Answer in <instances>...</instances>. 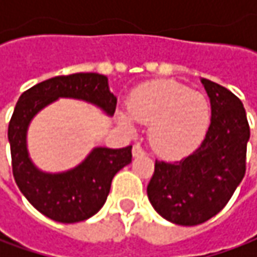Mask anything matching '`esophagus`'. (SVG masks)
Segmentation results:
<instances>
[{"mask_svg": "<svg viewBox=\"0 0 257 257\" xmlns=\"http://www.w3.org/2000/svg\"><path fill=\"white\" fill-rule=\"evenodd\" d=\"M146 152H144V149L140 146V144H134L133 146V156L134 157H140V156H144Z\"/></svg>", "mask_w": 257, "mask_h": 257, "instance_id": "obj_1", "label": "esophagus"}]
</instances>
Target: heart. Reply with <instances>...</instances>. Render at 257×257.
Listing matches in <instances>:
<instances>
[{
    "label": "heart",
    "mask_w": 257,
    "mask_h": 257,
    "mask_svg": "<svg viewBox=\"0 0 257 257\" xmlns=\"http://www.w3.org/2000/svg\"><path fill=\"white\" fill-rule=\"evenodd\" d=\"M128 114H121L124 125L133 120L149 124V142L167 159H179L194 150L210 123V105L200 93L190 91L176 81H152L130 94Z\"/></svg>",
    "instance_id": "obj_1"
}]
</instances>
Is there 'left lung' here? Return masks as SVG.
I'll list each match as a JSON object with an SVG mask.
<instances>
[{
  "label": "left lung",
  "instance_id": "8db88e82",
  "mask_svg": "<svg viewBox=\"0 0 257 257\" xmlns=\"http://www.w3.org/2000/svg\"><path fill=\"white\" fill-rule=\"evenodd\" d=\"M212 121L202 144L177 162L156 160L147 196L166 220L196 226L227 204L246 173L250 128L243 103L223 85L203 78Z\"/></svg>",
  "mask_w": 257,
  "mask_h": 257
}]
</instances>
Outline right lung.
<instances>
[{"mask_svg":"<svg viewBox=\"0 0 257 257\" xmlns=\"http://www.w3.org/2000/svg\"><path fill=\"white\" fill-rule=\"evenodd\" d=\"M58 97L90 101L108 114L117 107L107 77L97 73L57 75L28 88L17 101L8 124L13 174L18 189L38 212L55 222H83L103 207L115 173L132 162V146L97 147L78 167L61 174L37 170L27 153V127L35 114Z\"/></svg>","mask_w":257,"mask_h":257,"instance_id":"add662e5","label":"right lung"}]
</instances>
